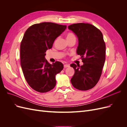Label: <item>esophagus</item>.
Wrapping results in <instances>:
<instances>
[{"mask_svg":"<svg viewBox=\"0 0 127 127\" xmlns=\"http://www.w3.org/2000/svg\"><path fill=\"white\" fill-rule=\"evenodd\" d=\"M70 66V65L69 64H64V68H67V67H69Z\"/></svg>","mask_w":127,"mask_h":127,"instance_id":"obj_1","label":"esophagus"}]
</instances>
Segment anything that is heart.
<instances>
[{
	"instance_id": "b5f03b06",
	"label": "heart",
	"mask_w": 127,
	"mask_h": 127,
	"mask_svg": "<svg viewBox=\"0 0 127 127\" xmlns=\"http://www.w3.org/2000/svg\"><path fill=\"white\" fill-rule=\"evenodd\" d=\"M75 36L74 34H73L72 33H68L67 34V39H70V38H72V37H75Z\"/></svg>"
}]
</instances>
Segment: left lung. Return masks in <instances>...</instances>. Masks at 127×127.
<instances>
[{
	"label": "left lung",
	"instance_id": "left-lung-1",
	"mask_svg": "<svg viewBox=\"0 0 127 127\" xmlns=\"http://www.w3.org/2000/svg\"><path fill=\"white\" fill-rule=\"evenodd\" d=\"M78 40L77 53L81 56L83 64H72L75 74L71 83L75 88L87 91L94 87L102 74L105 61V44L102 32L94 25L77 23L68 26Z\"/></svg>",
	"mask_w": 127,
	"mask_h": 127
}]
</instances>
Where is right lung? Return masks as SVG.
I'll return each instance as SVG.
<instances>
[{
    "instance_id": "right-lung-1",
    "label": "right lung",
    "mask_w": 127,
    "mask_h": 127,
    "mask_svg": "<svg viewBox=\"0 0 127 127\" xmlns=\"http://www.w3.org/2000/svg\"><path fill=\"white\" fill-rule=\"evenodd\" d=\"M67 28L51 22L31 26L25 32L21 43V65L30 86L40 93H45L56 86V76L63 69L59 61L50 64L45 58L57 37Z\"/></svg>"
}]
</instances>
